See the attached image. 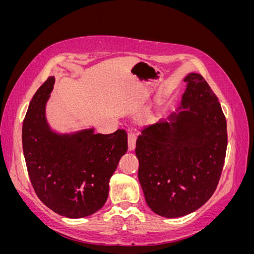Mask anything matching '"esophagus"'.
<instances>
[{"instance_id": "obj_1", "label": "esophagus", "mask_w": 254, "mask_h": 254, "mask_svg": "<svg viewBox=\"0 0 254 254\" xmlns=\"http://www.w3.org/2000/svg\"><path fill=\"white\" fill-rule=\"evenodd\" d=\"M135 141H136V135L134 132L129 131L128 133V147L129 150H133L135 148Z\"/></svg>"}]
</instances>
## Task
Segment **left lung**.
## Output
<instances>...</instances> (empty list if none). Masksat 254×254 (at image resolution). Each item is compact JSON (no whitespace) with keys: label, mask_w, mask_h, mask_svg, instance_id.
Instances as JSON below:
<instances>
[{"label":"left lung","mask_w":254,"mask_h":254,"mask_svg":"<svg viewBox=\"0 0 254 254\" xmlns=\"http://www.w3.org/2000/svg\"><path fill=\"white\" fill-rule=\"evenodd\" d=\"M181 105L166 120L146 126L136 140L139 181L146 203L160 216L181 217L215 191L228 144L217 96L200 74L190 73Z\"/></svg>","instance_id":"1"}]
</instances>
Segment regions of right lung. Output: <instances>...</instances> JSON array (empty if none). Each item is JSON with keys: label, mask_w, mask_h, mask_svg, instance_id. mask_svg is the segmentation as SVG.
<instances>
[{"label": "right lung", "mask_w": 254, "mask_h": 254, "mask_svg": "<svg viewBox=\"0 0 254 254\" xmlns=\"http://www.w3.org/2000/svg\"><path fill=\"white\" fill-rule=\"evenodd\" d=\"M55 77L37 90L23 121V152L38 198L55 213L82 218L102 209L109 181L127 148V132L94 133V128L57 133L45 117Z\"/></svg>", "instance_id": "obj_1"}]
</instances>
